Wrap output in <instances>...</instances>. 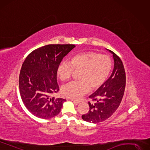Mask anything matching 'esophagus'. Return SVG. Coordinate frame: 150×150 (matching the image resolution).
Wrapping results in <instances>:
<instances>
[{
  "mask_svg": "<svg viewBox=\"0 0 150 150\" xmlns=\"http://www.w3.org/2000/svg\"><path fill=\"white\" fill-rule=\"evenodd\" d=\"M71 101H73L74 103H75V104H79V103H80V101H77V100H75V99H71Z\"/></svg>",
  "mask_w": 150,
  "mask_h": 150,
  "instance_id": "34e87169",
  "label": "esophagus"
}]
</instances>
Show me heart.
Instances as JSON below:
<instances>
[{
  "label": "heart",
  "instance_id": "b5f03b06",
  "mask_svg": "<svg viewBox=\"0 0 150 150\" xmlns=\"http://www.w3.org/2000/svg\"><path fill=\"white\" fill-rule=\"evenodd\" d=\"M112 69V60L106 55L95 52H86L72 56L69 62L63 61L57 68V75L62 81L69 80L74 71L80 72V81L71 82L61 88L62 95L77 99L88 90L100 88L106 81Z\"/></svg>",
  "mask_w": 150,
  "mask_h": 150
}]
</instances>
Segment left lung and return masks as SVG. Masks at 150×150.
<instances>
[{
    "label": "left lung",
    "instance_id": "8db88e82",
    "mask_svg": "<svg viewBox=\"0 0 150 150\" xmlns=\"http://www.w3.org/2000/svg\"><path fill=\"white\" fill-rule=\"evenodd\" d=\"M106 50L112 54L114 69L108 80L89 96L93 102H88L90 109L81 116L88 122H101L110 117L119 108L124 94L126 76L122 62L114 52Z\"/></svg>",
    "mask_w": 150,
    "mask_h": 150
}]
</instances>
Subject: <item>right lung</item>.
Returning <instances> with one entry per match:
<instances>
[{
    "label": "right lung",
    "mask_w": 150,
    "mask_h": 150,
    "mask_svg": "<svg viewBox=\"0 0 150 150\" xmlns=\"http://www.w3.org/2000/svg\"><path fill=\"white\" fill-rule=\"evenodd\" d=\"M75 47L74 44H48L31 52L21 66L19 88L26 109L41 119H51L60 112L62 98H51L59 91L57 68L62 59Z\"/></svg>",
    "instance_id": "1"
}]
</instances>
